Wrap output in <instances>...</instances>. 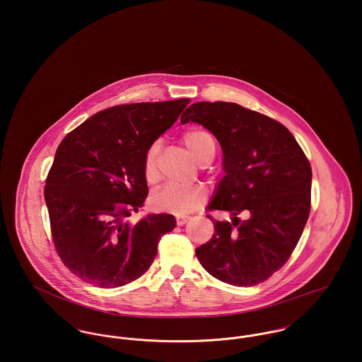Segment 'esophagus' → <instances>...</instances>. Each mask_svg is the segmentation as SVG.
<instances>
[{
    "instance_id": "1",
    "label": "esophagus",
    "mask_w": 362,
    "mask_h": 362,
    "mask_svg": "<svg viewBox=\"0 0 362 362\" xmlns=\"http://www.w3.org/2000/svg\"><path fill=\"white\" fill-rule=\"evenodd\" d=\"M175 220H177V224L178 226H184L188 220H189V216H184V214H177L175 216Z\"/></svg>"
}]
</instances>
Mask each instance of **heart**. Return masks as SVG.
<instances>
[{
    "instance_id": "1",
    "label": "heart",
    "mask_w": 362,
    "mask_h": 362,
    "mask_svg": "<svg viewBox=\"0 0 362 362\" xmlns=\"http://www.w3.org/2000/svg\"><path fill=\"white\" fill-rule=\"evenodd\" d=\"M185 146L199 164H206L214 157L213 138L201 129L185 132L182 138ZM157 152L158 145L153 144L144 158V175L148 182L157 180ZM206 201V189L202 185L165 184L151 197V206L158 211L187 213L202 206Z\"/></svg>"
}]
</instances>
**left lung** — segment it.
Masks as SVG:
<instances>
[{"instance_id": "1", "label": "left lung", "mask_w": 362, "mask_h": 362, "mask_svg": "<svg viewBox=\"0 0 362 362\" xmlns=\"http://www.w3.org/2000/svg\"><path fill=\"white\" fill-rule=\"evenodd\" d=\"M218 141L224 177L209 210L230 211L231 221L207 216L214 234L197 248L213 277L240 287L267 280L291 257L307 224L312 170L293 134L280 122L240 104L199 102L181 115ZM245 212L241 221L238 214Z\"/></svg>"}]
</instances>
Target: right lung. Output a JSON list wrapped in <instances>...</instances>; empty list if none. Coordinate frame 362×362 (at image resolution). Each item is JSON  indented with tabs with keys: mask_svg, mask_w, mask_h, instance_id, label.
Wrapping results in <instances>:
<instances>
[{
	"mask_svg": "<svg viewBox=\"0 0 362 362\" xmlns=\"http://www.w3.org/2000/svg\"><path fill=\"white\" fill-rule=\"evenodd\" d=\"M189 99L122 104L96 112L59 144L46 180L52 241L64 264L102 288L125 286L152 264L173 214L131 224L148 195L144 158Z\"/></svg>",
	"mask_w": 362,
	"mask_h": 362,
	"instance_id": "obj_1",
	"label": "right lung"
}]
</instances>
